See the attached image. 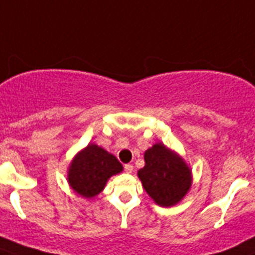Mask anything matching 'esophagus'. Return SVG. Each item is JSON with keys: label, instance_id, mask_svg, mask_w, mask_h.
<instances>
[{"label": "esophagus", "instance_id": "esophagus-1", "mask_svg": "<svg viewBox=\"0 0 255 255\" xmlns=\"http://www.w3.org/2000/svg\"><path fill=\"white\" fill-rule=\"evenodd\" d=\"M125 171L127 173H132L133 172V166L130 165V163H128V165H125Z\"/></svg>", "mask_w": 255, "mask_h": 255}]
</instances>
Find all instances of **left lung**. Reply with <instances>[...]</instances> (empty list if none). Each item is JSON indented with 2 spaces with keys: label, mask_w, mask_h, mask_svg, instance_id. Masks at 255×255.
I'll list each match as a JSON object with an SVG mask.
<instances>
[{
  "label": "left lung",
  "mask_w": 255,
  "mask_h": 255,
  "mask_svg": "<svg viewBox=\"0 0 255 255\" xmlns=\"http://www.w3.org/2000/svg\"><path fill=\"white\" fill-rule=\"evenodd\" d=\"M144 167L138 177L157 205L170 208L185 197L191 187V168L163 143H154L144 152Z\"/></svg>",
  "instance_id": "obj_1"
}]
</instances>
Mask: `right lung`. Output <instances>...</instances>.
I'll use <instances>...</instances> for the list:
<instances>
[{
  "mask_svg": "<svg viewBox=\"0 0 255 255\" xmlns=\"http://www.w3.org/2000/svg\"><path fill=\"white\" fill-rule=\"evenodd\" d=\"M123 171L117 157L102 147L89 143L77 153L68 171V182L74 191L92 199L103 191L109 177Z\"/></svg>",
  "mask_w": 255,
  "mask_h": 255,
  "instance_id": "obj_1",
  "label": "right lung"
}]
</instances>
